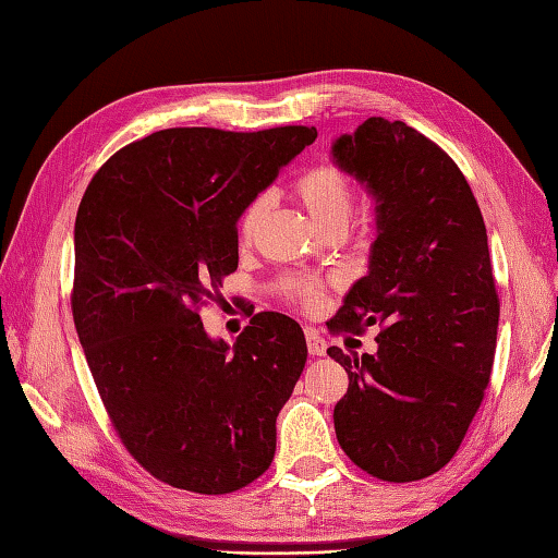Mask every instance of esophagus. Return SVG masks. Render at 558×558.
<instances>
[{
    "label": "esophagus",
    "instance_id": "34e87169",
    "mask_svg": "<svg viewBox=\"0 0 558 558\" xmlns=\"http://www.w3.org/2000/svg\"><path fill=\"white\" fill-rule=\"evenodd\" d=\"M306 348H310L312 357H324L326 354V340L316 333V330L306 328Z\"/></svg>",
    "mask_w": 558,
    "mask_h": 558
}]
</instances>
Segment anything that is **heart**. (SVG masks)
<instances>
[{
    "label": "heart",
    "mask_w": 558,
    "mask_h": 558,
    "mask_svg": "<svg viewBox=\"0 0 558 558\" xmlns=\"http://www.w3.org/2000/svg\"><path fill=\"white\" fill-rule=\"evenodd\" d=\"M294 196H298L302 208L310 213L312 222L322 232L333 228L348 230L354 208V189L352 182L348 180V174L342 170L333 168V165H322V168L304 172L300 180L294 182ZM268 206V196H256L252 204L244 208L240 222H236V234H240L242 242L252 240L260 218L266 216ZM286 290L292 300H298L304 306H316L322 302L324 294V288L318 286V282L310 280H288Z\"/></svg>",
    "instance_id": "b5f03b06"
}]
</instances>
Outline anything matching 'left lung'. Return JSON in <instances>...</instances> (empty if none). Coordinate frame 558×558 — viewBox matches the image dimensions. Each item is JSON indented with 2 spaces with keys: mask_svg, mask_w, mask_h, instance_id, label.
Masks as SVG:
<instances>
[{
  "mask_svg": "<svg viewBox=\"0 0 558 558\" xmlns=\"http://www.w3.org/2000/svg\"><path fill=\"white\" fill-rule=\"evenodd\" d=\"M330 153L376 201L369 272L330 328L381 326L374 354L328 348L350 378L333 410L338 444L372 477L424 480L456 456L492 376L487 228L458 165L405 122L369 117Z\"/></svg>",
  "mask_w": 558,
  "mask_h": 558,
  "instance_id": "8db88e82",
  "label": "left lung"
}]
</instances>
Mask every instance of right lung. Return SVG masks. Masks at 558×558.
I'll use <instances>...</instances> for the list:
<instances>
[{"mask_svg":"<svg viewBox=\"0 0 558 558\" xmlns=\"http://www.w3.org/2000/svg\"><path fill=\"white\" fill-rule=\"evenodd\" d=\"M314 138V126L162 129L117 150L81 198V348L122 444L170 487L230 494L276 456L278 412L306 362L300 324L260 312L228 345L198 306L236 270L244 208Z\"/></svg>","mask_w":558,"mask_h":558,"instance_id":"add662e5","label":"right lung"}]
</instances>
